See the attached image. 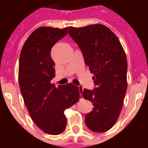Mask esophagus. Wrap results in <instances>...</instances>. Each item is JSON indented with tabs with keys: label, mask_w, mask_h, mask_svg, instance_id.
<instances>
[{
	"label": "esophagus",
	"mask_w": 148,
	"mask_h": 148,
	"mask_svg": "<svg viewBox=\"0 0 148 148\" xmlns=\"http://www.w3.org/2000/svg\"><path fill=\"white\" fill-rule=\"evenodd\" d=\"M78 90H79V92H80L81 94V93H82V91H83V88H82V86H78Z\"/></svg>",
	"instance_id": "esophagus-1"
}]
</instances>
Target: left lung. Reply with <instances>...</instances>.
<instances>
[{"label": "left lung", "instance_id": "obj_1", "mask_svg": "<svg viewBox=\"0 0 148 148\" xmlns=\"http://www.w3.org/2000/svg\"><path fill=\"white\" fill-rule=\"evenodd\" d=\"M92 74L93 90L84 89L82 97L93 104L85 123L94 132L109 130L117 121L127 90V62L120 40L102 24L69 27Z\"/></svg>", "mask_w": 148, "mask_h": 148}]
</instances>
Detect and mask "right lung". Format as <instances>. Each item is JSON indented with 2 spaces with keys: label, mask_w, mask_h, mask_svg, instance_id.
Here are the masks:
<instances>
[{
  "label": "right lung",
  "mask_w": 148,
  "mask_h": 148,
  "mask_svg": "<svg viewBox=\"0 0 148 148\" xmlns=\"http://www.w3.org/2000/svg\"><path fill=\"white\" fill-rule=\"evenodd\" d=\"M67 32L68 27L37 28L23 46L19 60V84L24 104L37 127L50 135L65 130V109L80 97L78 87L72 83L58 87L51 83L55 74L51 51Z\"/></svg>",
  "instance_id": "1"
}]
</instances>
